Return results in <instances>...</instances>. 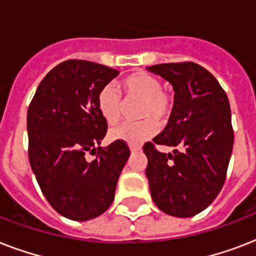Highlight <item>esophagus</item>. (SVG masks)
Segmentation results:
<instances>
[{
  "mask_svg": "<svg viewBox=\"0 0 256 256\" xmlns=\"http://www.w3.org/2000/svg\"><path fill=\"white\" fill-rule=\"evenodd\" d=\"M140 150V146H136V144H130V152H136Z\"/></svg>",
  "mask_w": 256,
  "mask_h": 256,
  "instance_id": "esophagus-1",
  "label": "esophagus"
}]
</instances>
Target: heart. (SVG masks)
<instances>
[{"mask_svg": "<svg viewBox=\"0 0 256 256\" xmlns=\"http://www.w3.org/2000/svg\"><path fill=\"white\" fill-rule=\"evenodd\" d=\"M128 100H140L138 116L144 118L138 122H126L110 130V138L124 140L130 144H140L160 130V124L155 120L164 122L172 110V98L162 90V84L156 76L138 72L124 78L120 84ZM96 106L100 116L108 124H116L120 120L124 102L120 92L112 84L104 85L96 96Z\"/></svg>", "mask_w": 256, "mask_h": 256, "instance_id": "obj_1", "label": "heart"}]
</instances>
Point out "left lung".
Instances as JSON below:
<instances>
[{
	"label": "left lung",
	"instance_id": "left-lung-1",
	"mask_svg": "<svg viewBox=\"0 0 256 256\" xmlns=\"http://www.w3.org/2000/svg\"><path fill=\"white\" fill-rule=\"evenodd\" d=\"M148 70L170 82L175 92L168 126L144 146L152 198L166 214L190 218L210 206L226 180L234 144L228 98L214 76L194 62ZM156 144L176 150L160 153Z\"/></svg>",
	"mask_w": 256,
	"mask_h": 256
}]
</instances>
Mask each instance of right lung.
I'll use <instances>...</instances> for the list:
<instances>
[{"label": "right lung", "mask_w": 256, "mask_h": 256, "mask_svg": "<svg viewBox=\"0 0 256 256\" xmlns=\"http://www.w3.org/2000/svg\"><path fill=\"white\" fill-rule=\"evenodd\" d=\"M118 74L96 62H62L46 74L28 108L32 170L50 206L72 220H90L108 210L130 156L124 140L100 148L108 122L96 96ZM88 152L96 160L88 161Z\"/></svg>", "instance_id": "1"}]
</instances>
